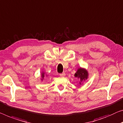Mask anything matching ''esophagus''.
<instances>
[{"instance_id":"34e87169","label":"esophagus","mask_w":123,"mask_h":123,"mask_svg":"<svg viewBox=\"0 0 123 123\" xmlns=\"http://www.w3.org/2000/svg\"><path fill=\"white\" fill-rule=\"evenodd\" d=\"M65 73H60V76L61 77H64L65 76Z\"/></svg>"}]
</instances>
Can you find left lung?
<instances>
[{"mask_svg": "<svg viewBox=\"0 0 123 123\" xmlns=\"http://www.w3.org/2000/svg\"><path fill=\"white\" fill-rule=\"evenodd\" d=\"M74 76L76 77L80 78V82H82L83 80H85L88 78V73L87 70H86L85 69L82 68H80L77 71V72L74 74ZM81 84V83H80Z\"/></svg>", "mask_w": 123, "mask_h": 123, "instance_id": "left-lung-1", "label": "left lung"}]
</instances>
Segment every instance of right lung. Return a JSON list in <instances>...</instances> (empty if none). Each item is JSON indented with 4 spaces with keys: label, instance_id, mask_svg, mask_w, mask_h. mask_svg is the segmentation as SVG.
<instances>
[{
    "label": "right lung",
    "instance_id": "right-lung-1",
    "mask_svg": "<svg viewBox=\"0 0 123 123\" xmlns=\"http://www.w3.org/2000/svg\"><path fill=\"white\" fill-rule=\"evenodd\" d=\"M45 73H44L43 72L42 73V74H41V76H42V78H43H43L44 77H45ZM43 79H42V80H43Z\"/></svg>",
    "mask_w": 123,
    "mask_h": 123
}]
</instances>
